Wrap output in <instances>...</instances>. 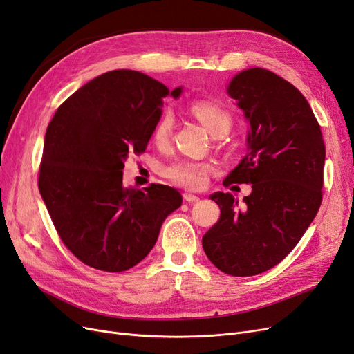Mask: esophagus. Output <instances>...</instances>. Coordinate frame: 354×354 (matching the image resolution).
<instances>
[{"label":"esophagus","mask_w":354,"mask_h":354,"mask_svg":"<svg viewBox=\"0 0 354 354\" xmlns=\"http://www.w3.org/2000/svg\"><path fill=\"white\" fill-rule=\"evenodd\" d=\"M183 199L189 203H194V202H198L199 201V196L196 195H192V194H183Z\"/></svg>","instance_id":"34e87169"}]
</instances>
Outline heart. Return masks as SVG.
I'll return each instance as SVG.
<instances>
[{
  "mask_svg": "<svg viewBox=\"0 0 354 354\" xmlns=\"http://www.w3.org/2000/svg\"><path fill=\"white\" fill-rule=\"evenodd\" d=\"M190 113L207 127V130L216 137H221L230 131L233 125L232 112L218 102L201 99L190 104ZM174 118L169 111H162L153 125L152 138L158 146H165L173 136ZM164 177L171 183L189 190H198L207 185L214 173V165L205 160H194L178 158L171 160L162 169Z\"/></svg>",
  "mask_w": 354,
  "mask_h": 354,
  "instance_id": "b5f03b06",
  "label": "heart"
}]
</instances>
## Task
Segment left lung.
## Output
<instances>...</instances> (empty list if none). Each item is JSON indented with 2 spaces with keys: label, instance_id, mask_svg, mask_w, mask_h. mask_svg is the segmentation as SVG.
<instances>
[{
  "label": "left lung",
  "instance_id": "8db88e82",
  "mask_svg": "<svg viewBox=\"0 0 354 354\" xmlns=\"http://www.w3.org/2000/svg\"><path fill=\"white\" fill-rule=\"evenodd\" d=\"M250 120L248 153L223 181L252 185L245 205L211 195L221 209L202 246L218 270L254 276L272 269L303 238L322 203L325 143L316 116L291 82L254 68L227 88Z\"/></svg>",
  "mask_w": 354,
  "mask_h": 354
}]
</instances>
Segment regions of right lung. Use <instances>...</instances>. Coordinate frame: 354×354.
Listing matches in <instances>:
<instances>
[{
    "label": "right lung",
    "instance_id": "obj_1",
    "mask_svg": "<svg viewBox=\"0 0 354 354\" xmlns=\"http://www.w3.org/2000/svg\"><path fill=\"white\" fill-rule=\"evenodd\" d=\"M167 94L142 72L111 71L69 95L47 127L39 194L62 242L93 269L120 273L140 263L183 201L165 185L122 186L124 160L146 151Z\"/></svg>",
    "mask_w": 354,
    "mask_h": 354
}]
</instances>
